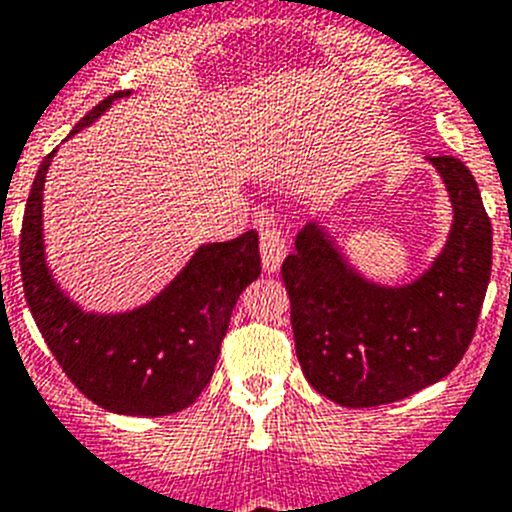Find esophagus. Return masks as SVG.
Listing matches in <instances>:
<instances>
[{"mask_svg":"<svg viewBox=\"0 0 512 512\" xmlns=\"http://www.w3.org/2000/svg\"><path fill=\"white\" fill-rule=\"evenodd\" d=\"M260 255L265 273H275V270L281 268L283 257H286V237H283L281 229L265 226L260 231Z\"/></svg>","mask_w":512,"mask_h":512,"instance_id":"34e87169","label":"esophagus"}]
</instances>
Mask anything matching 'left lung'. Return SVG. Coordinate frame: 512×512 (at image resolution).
Returning a JSON list of instances; mask_svg holds the SVG:
<instances>
[{
  "instance_id": "obj_1",
  "label": "left lung",
  "mask_w": 512,
  "mask_h": 512,
  "mask_svg": "<svg viewBox=\"0 0 512 512\" xmlns=\"http://www.w3.org/2000/svg\"><path fill=\"white\" fill-rule=\"evenodd\" d=\"M453 203L446 250L404 288L366 283L317 224L283 260L304 376L342 407L412 397L459 366L477 332L492 270V224L477 180L456 157H433Z\"/></svg>"
}]
</instances>
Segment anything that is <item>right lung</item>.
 I'll return each instance as SVG.
<instances>
[{
  "mask_svg": "<svg viewBox=\"0 0 512 512\" xmlns=\"http://www.w3.org/2000/svg\"><path fill=\"white\" fill-rule=\"evenodd\" d=\"M123 95L105 97L69 136ZM53 154L38 167L20 231L22 288L43 340L71 384L102 410L139 417L185 410L211 381L239 293L260 275L257 231L201 247L162 296L131 314H84L56 288L43 260L41 203Z\"/></svg>",
  "mask_w": 512,
  "mask_h": 512,
  "instance_id": "1",
  "label": "right lung"
}]
</instances>
